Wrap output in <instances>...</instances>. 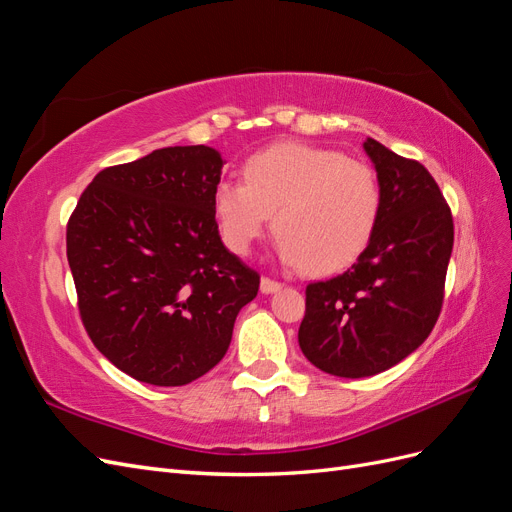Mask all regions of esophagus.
<instances>
[{"instance_id":"1","label":"esophagus","mask_w":512,"mask_h":512,"mask_svg":"<svg viewBox=\"0 0 512 512\" xmlns=\"http://www.w3.org/2000/svg\"><path fill=\"white\" fill-rule=\"evenodd\" d=\"M280 288H282V284H280V282H275V280H271V277H262V280H260V292L273 294V292H277Z\"/></svg>"}]
</instances>
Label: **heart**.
<instances>
[{"label": "heart", "mask_w": 512, "mask_h": 512, "mask_svg": "<svg viewBox=\"0 0 512 512\" xmlns=\"http://www.w3.org/2000/svg\"><path fill=\"white\" fill-rule=\"evenodd\" d=\"M241 175L243 183L222 181L213 194L222 239L235 254L252 250L271 215L282 262L312 273L352 265L374 237L382 190L363 160L280 143L247 158Z\"/></svg>", "instance_id": "b5f03b06"}]
</instances>
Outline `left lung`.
Segmentation results:
<instances>
[{"mask_svg":"<svg viewBox=\"0 0 512 512\" xmlns=\"http://www.w3.org/2000/svg\"><path fill=\"white\" fill-rule=\"evenodd\" d=\"M382 211L354 265L307 284L299 346L307 361L339 378H365L404 361L436 327L453 252V215L436 179L374 138Z\"/></svg>","mask_w":512,"mask_h":512,"instance_id":"left-lung-1","label":"left lung"}]
</instances>
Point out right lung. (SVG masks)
<instances>
[{
    "label": "right lung",
    "mask_w": 512,
    "mask_h": 512,
    "mask_svg": "<svg viewBox=\"0 0 512 512\" xmlns=\"http://www.w3.org/2000/svg\"><path fill=\"white\" fill-rule=\"evenodd\" d=\"M220 153L164 147L94 177L66 230L79 314L123 374L183 386L218 365L260 275L215 222Z\"/></svg>",
    "instance_id": "obj_1"
}]
</instances>
